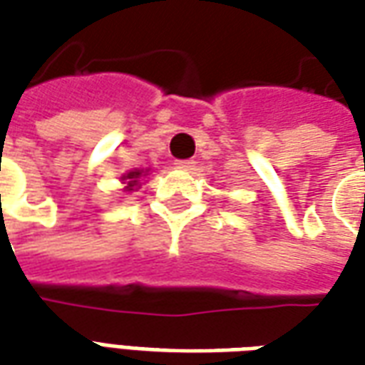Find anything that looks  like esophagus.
<instances>
[{"mask_svg": "<svg viewBox=\"0 0 365 365\" xmlns=\"http://www.w3.org/2000/svg\"><path fill=\"white\" fill-rule=\"evenodd\" d=\"M175 166L180 168V170H193L195 168V160H178Z\"/></svg>", "mask_w": 365, "mask_h": 365, "instance_id": "obj_1", "label": "esophagus"}]
</instances>
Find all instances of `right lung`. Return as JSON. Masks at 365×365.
<instances>
[{
    "mask_svg": "<svg viewBox=\"0 0 365 365\" xmlns=\"http://www.w3.org/2000/svg\"><path fill=\"white\" fill-rule=\"evenodd\" d=\"M138 175H140V172H138V170H136V172H130V174H127L125 175V178H123V180H128L127 182V190L128 191H133V187H135L136 183V178H138Z\"/></svg>",
    "mask_w": 365,
    "mask_h": 365,
    "instance_id": "add662e5",
    "label": "right lung"
}]
</instances>
